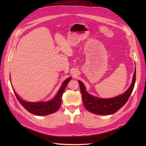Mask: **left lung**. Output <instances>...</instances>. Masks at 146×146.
I'll list each match as a JSON object with an SVG mask.
<instances>
[{
	"mask_svg": "<svg viewBox=\"0 0 146 146\" xmlns=\"http://www.w3.org/2000/svg\"><path fill=\"white\" fill-rule=\"evenodd\" d=\"M135 80L136 67L133 74V80L128 90L123 94L110 99L99 98L90 94L86 91L85 85L80 80H78L84 106L88 111L99 115L114 114L122 108L129 99L133 90Z\"/></svg>",
	"mask_w": 146,
	"mask_h": 146,
	"instance_id": "1",
	"label": "left lung"
}]
</instances>
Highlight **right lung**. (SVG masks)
<instances>
[{"label":"right lung","instance_id":"obj_1","mask_svg":"<svg viewBox=\"0 0 146 146\" xmlns=\"http://www.w3.org/2000/svg\"><path fill=\"white\" fill-rule=\"evenodd\" d=\"M71 77L68 78L63 83L56 96L52 99L47 102H30L22 99L13 89L17 99L22 106L29 112L37 116H46L56 112L61 104L62 96L65 88L69 82L71 80Z\"/></svg>","mask_w":146,"mask_h":146}]
</instances>
